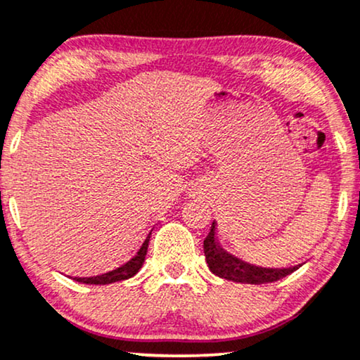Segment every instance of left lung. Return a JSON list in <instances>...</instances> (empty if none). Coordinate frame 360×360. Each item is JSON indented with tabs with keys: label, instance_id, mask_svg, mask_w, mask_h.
<instances>
[{
	"label": "left lung",
	"instance_id": "1",
	"mask_svg": "<svg viewBox=\"0 0 360 360\" xmlns=\"http://www.w3.org/2000/svg\"><path fill=\"white\" fill-rule=\"evenodd\" d=\"M204 256H206L207 266L212 274L227 281L240 282V284H266V282L279 281L299 267H282V269L276 267V269H272V267H259L240 261L233 254L226 252L217 243L216 222H212L211 231H209L207 238L204 239Z\"/></svg>",
	"mask_w": 360,
	"mask_h": 360
}]
</instances>
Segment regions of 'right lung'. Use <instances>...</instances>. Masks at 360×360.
I'll use <instances>...</instances> for the list:
<instances>
[{
    "mask_svg": "<svg viewBox=\"0 0 360 360\" xmlns=\"http://www.w3.org/2000/svg\"><path fill=\"white\" fill-rule=\"evenodd\" d=\"M149 239H151V233L146 236V239L143 240V244L139 245V249L136 251L133 256L127 259L126 262H122L121 266H117L116 269L104 272V274L99 276H93V277H75L78 282H83V284H112V282L117 281H124L133 277L134 274H138L141 266H143L144 259H146V252H148V245H149Z\"/></svg>",
    "mask_w": 360,
    "mask_h": 360,
    "instance_id": "obj_1",
    "label": "right lung"
}]
</instances>
